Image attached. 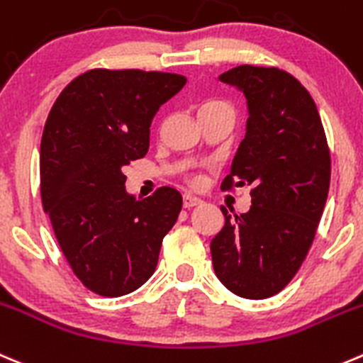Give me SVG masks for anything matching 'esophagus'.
Returning a JSON list of instances; mask_svg holds the SVG:
<instances>
[{
	"label": "esophagus",
	"mask_w": 363,
	"mask_h": 363,
	"mask_svg": "<svg viewBox=\"0 0 363 363\" xmlns=\"http://www.w3.org/2000/svg\"><path fill=\"white\" fill-rule=\"evenodd\" d=\"M200 203H202V200H200L199 196L188 195V193L182 196V206H184V209H193V207L200 206Z\"/></svg>",
	"instance_id": "1"
}]
</instances>
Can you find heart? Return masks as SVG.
<instances>
[{"label":"heart","mask_w":363,"mask_h":363,"mask_svg":"<svg viewBox=\"0 0 363 363\" xmlns=\"http://www.w3.org/2000/svg\"><path fill=\"white\" fill-rule=\"evenodd\" d=\"M218 113L230 115V117H234L235 111H234V108L227 103V101L209 99V101H206V103L200 104L199 115H218ZM189 181H191L193 184H200L202 177H200V175H191V177H189Z\"/></svg>","instance_id":"obj_1"}]
</instances>
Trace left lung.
<instances>
[{"mask_svg":"<svg viewBox=\"0 0 363 363\" xmlns=\"http://www.w3.org/2000/svg\"><path fill=\"white\" fill-rule=\"evenodd\" d=\"M220 81L241 90L245 140L221 189L250 186L248 213L228 214L211 241L214 273L234 294L264 300L293 280L328 199L330 149L307 88L277 67L239 65Z\"/></svg>","mask_w":363,"mask_h":363,"instance_id":"8db88e82","label":"left lung"}]
</instances>
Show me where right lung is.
Listing matches in <instances>:
<instances>
[{
    "label": "right lung",
    "instance_id": "obj_1",
    "mask_svg": "<svg viewBox=\"0 0 363 363\" xmlns=\"http://www.w3.org/2000/svg\"><path fill=\"white\" fill-rule=\"evenodd\" d=\"M184 84L181 74L94 69L70 81L49 111L42 206L74 275L92 293L124 296L156 269L182 196L163 186L136 200L122 168L145 156L152 118Z\"/></svg>",
    "mask_w": 363,
    "mask_h": 363
}]
</instances>
